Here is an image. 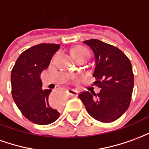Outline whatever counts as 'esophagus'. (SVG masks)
Here are the masks:
<instances>
[{
	"label": "esophagus",
	"instance_id": "34e87169",
	"mask_svg": "<svg viewBox=\"0 0 149 149\" xmlns=\"http://www.w3.org/2000/svg\"><path fill=\"white\" fill-rule=\"evenodd\" d=\"M68 94L72 97H76V96H77L78 91L74 90V89H70V90H68Z\"/></svg>",
	"mask_w": 149,
	"mask_h": 149
}]
</instances>
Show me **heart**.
I'll list each match as a JSON object with an SVG mask.
<instances>
[{
  "instance_id": "heart-1",
  "label": "heart",
  "mask_w": 149,
  "mask_h": 149,
  "mask_svg": "<svg viewBox=\"0 0 149 149\" xmlns=\"http://www.w3.org/2000/svg\"><path fill=\"white\" fill-rule=\"evenodd\" d=\"M72 55L77 61H78L81 59H88L90 56V52L86 48L78 46L72 50Z\"/></svg>"
}]
</instances>
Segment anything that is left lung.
I'll list each match as a JSON object with an SVG mask.
<instances>
[{"label": "left lung", "instance_id": "obj_1", "mask_svg": "<svg viewBox=\"0 0 149 149\" xmlns=\"http://www.w3.org/2000/svg\"><path fill=\"white\" fill-rule=\"evenodd\" d=\"M93 49L96 67L94 84L98 93L84 91L78 95L88 114L99 121L109 123L120 117L130 104L134 85L132 64L117 47L97 39L84 40Z\"/></svg>", "mask_w": 149, "mask_h": 149}]
</instances>
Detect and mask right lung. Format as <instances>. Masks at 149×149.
<instances>
[{"label": "right lung", "mask_w": 149, "mask_h": 149, "mask_svg": "<svg viewBox=\"0 0 149 149\" xmlns=\"http://www.w3.org/2000/svg\"><path fill=\"white\" fill-rule=\"evenodd\" d=\"M60 45L41 43L19 56L11 72L12 96L24 117L37 125L56 121L60 112L49 100L51 89H41L40 76L48 68Z\"/></svg>", "instance_id": "obj_1"}]
</instances>
